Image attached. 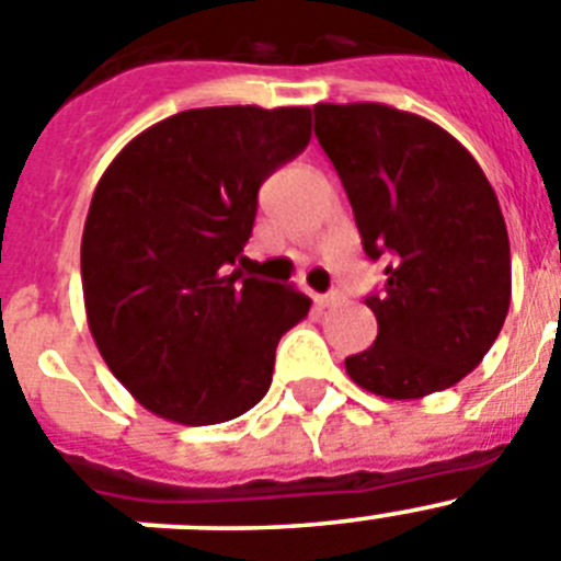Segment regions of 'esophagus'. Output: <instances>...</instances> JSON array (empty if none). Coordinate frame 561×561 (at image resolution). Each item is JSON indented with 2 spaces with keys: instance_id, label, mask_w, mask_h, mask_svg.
I'll return each mask as SVG.
<instances>
[{
  "instance_id": "obj_1",
  "label": "esophagus",
  "mask_w": 561,
  "mask_h": 561,
  "mask_svg": "<svg viewBox=\"0 0 561 561\" xmlns=\"http://www.w3.org/2000/svg\"><path fill=\"white\" fill-rule=\"evenodd\" d=\"M316 301L321 307H334V305H340V301H343V293H337V290L323 293V296H316Z\"/></svg>"
}]
</instances>
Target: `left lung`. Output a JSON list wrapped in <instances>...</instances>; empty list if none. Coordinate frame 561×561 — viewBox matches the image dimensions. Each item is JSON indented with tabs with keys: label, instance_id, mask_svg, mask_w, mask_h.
Wrapping results in <instances>:
<instances>
[{
	"label": "left lung",
	"instance_id": "obj_1",
	"mask_svg": "<svg viewBox=\"0 0 561 561\" xmlns=\"http://www.w3.org/2000/svg\"><path fill=\"white\" fill-rule=\"evenodd\" d=\"M316 135L354 209L363 249L387 256L365 298L379 334L345 374L381 399L454 387L510 312V234L499 196L454 135L379 102L316 104Z\"/></svg>",
	"mask_w": 561,
	"mask_h": 561
}]
</instances>
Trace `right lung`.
<instances>
[{
	"label": "right lung",
	"mask_w": 561,
	"mask_h": 561,
	"mask_svg": "<svg viewBox=\"0 0 561 561\" xmlns=\"http://www.w3.org/2000/svg\"><path fill=\"white\" fill-rule=\"evenodd\" d=\"M310 107H198L129 140L82 232L88 329L113 376L157 417L213 426L249 412L276 345L305 321L293 285L243 276L256 191L310 144Z\"/></svg>",
	"instance_id": "add662e5"
}]
</instances>
